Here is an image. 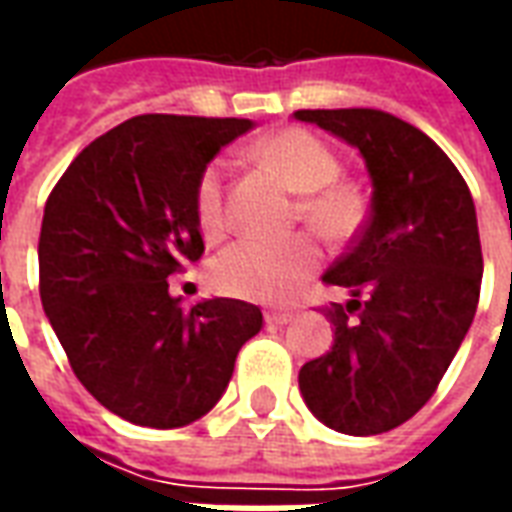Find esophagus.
<instances>
[{
	"label": "esophagus",
	"instance_id": "esophagus-1",
	"mask_svg": "<svg viewBox=\"0 0 512 512\" xmlns=\"http://www.w3.org/2000/svg\"><path fill=\"white\" fill-rule=\"evenodd\" d=\"M290 321H293V312H288V310H268L266 312L268 326H288Z\"/></svg>",
	"mask_w": 512,
	"mask_h": 512
}]
</instances>
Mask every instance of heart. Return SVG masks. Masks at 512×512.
Segmentation results:
<instances>
[{
    "mask_svg": "<svg viewBox=\"0 0 512 512\" xmlns=\"http://www.w3.org/2000/svg\"><path fill=\"white\" fill-rule=\"evenodd\" d=\"M255 158L277 172L293 191H301L304 219L332 238H343L359 222V200L351 189L337 186L340 161L332 147L304 128H282L263 136ZM197 222L205 238L227 233L224 208V164L213 161L197 180ZM321 263V249L307 235L285 241L241 238L227 246L213 263V285L249 301H282L299 288Z\"/></svg>",
    "mask_w": 512,
    "mask_h": 512,
    "instance_id": "obj_1",
    "label": "heart"
}]
</instances>
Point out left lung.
<instances>
[{"mask_svg":"<svg viewBox=\"0 0 512 512\" xmlns=\"http://www.w3.org/2000/svg\"><path fill=\"white\" fill-rule=\"evenodd\" d=\"M301 123L359 150L370 216L323 279L348 290L334 343L299 370L304 403L326 428L376 436L436 392L469 332L483 282L466 180L428 134L381 109H301Z\"/></svg>","mask_w":512,"mask_h":512,"instance_id":"8db88e82","label":"left lung"}]
</instances>
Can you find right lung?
I'll return each instance as SVG.
<instances>
[{
    "label": "right lung",
    "instance_id": "add662e5",
    "mask_svg": "<svg viewBox=\"0 0 512 512\" xmlns=\"http://www.w3.org/2000/svg\"><path fill=\"white\" fill-rule=\"evenodd\" d=\"M249 128L244 117H131L84 147L46 202V318L84 389L142 428L205 417L263 326V312L238 299L186 312L167 282L205 249L197 180Z\"/></svg>",
    "mask_w": 512,
    "mask_h": 512
}]
</instances>
